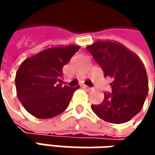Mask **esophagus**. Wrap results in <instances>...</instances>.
<instances>
[{"label": "esophagus", "instance_id": "1", "mask_svg": "<svg viewBox=\"0 0 155 155\" xmlns=\"http://www.w3.org/2000/svg\"><path fill=\"white\" fill-rule=\"evenodd\" d=\"M82 88H84V89H87V90H91V87H90V86H87V85H85V84H83V85H82Z\"/></svg>", "mask_w": 155, "mask_h": 155}]
</instances>
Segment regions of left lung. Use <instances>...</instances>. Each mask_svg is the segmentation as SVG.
<instances>
[{
	"label": "left lung",
	"mask_w": 155,
	"mask_h": 155,
	"mask_svg": "<svg viewBox=\"0 0 155 155\" xmlns=\"http://www.w3.org/2000/svg\"><path fill=\"white\" fill-rule=\"evenodd\" d=\"M101 67L104 77L111 79V92H104L92 111L101 119L115 124L129 121L143 108L148 94V78L139 57L122 44L99 40L86 47Z\"/></svg>",
	"instance_id": "obj_1"
}]
</instances>
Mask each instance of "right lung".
<instances>
[{
  "mask_svg": "<svg viewBox=\"0 0 155 155\" xmlns=\"http://www.w3.org/2000/svg\"><path fill=\"white\" fill-rule=\"evenodd\" d=\"M76 45L57 46L25 59L17 71V96L26 110L38 118L64 112L80 87L64 85L63 67L79 50Z\"/></svg>",
  "mask_w": 155,
  "mask_h": 155,
  "instance_id": "1",
  "label": "right lung"
}]
</instances>
